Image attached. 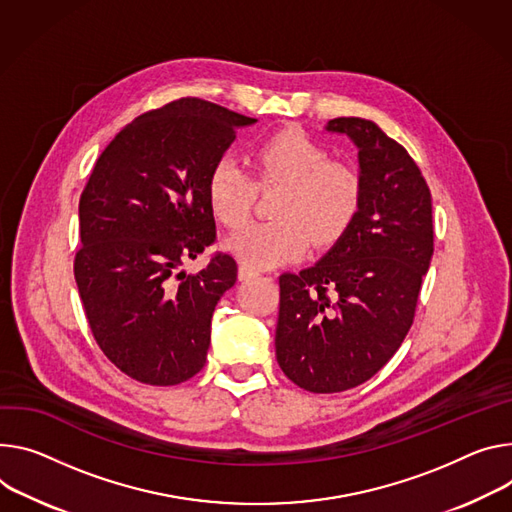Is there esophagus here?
<instances>
[{
    "instance_id": "obj_1",
    "label": "esophagus",
    "mask_w": 512,
    "mask_h": 512,
    "mask_svg": "<svg viewBox=\"0 0 512 512\" xmlns=\"http://www.w3.org/2000/svg\"><path fill=\"white\" fill-rule=\"evenodd\" d=\"M257 275H259V271H257L255 267L245 265V263H241V265H239V280H241V282L253 280V277H257Z\"/></svg>"
}]
</instances>
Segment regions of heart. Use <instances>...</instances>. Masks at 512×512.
Returning a JSON list of instances; mask_svg holds the SVG:
<instances>
[{"label": "heart", "mask_w": 512, "mask_h": 512, "mask_svg": "<svg viewBox=\"0 0 512 512\" xmlns=\"http://www.w3.org/2000/svg\"><path fill=\"white\" fill-rule=\"evenodd\" d=\"M257 183L237 159L220 157L206 181L212 214L228 228H239L251 214L257 185H284L273 206L275 220L249 224L226 247L251 267H275L300 259L308 243H337L359 214L363 183L359 173L300 128L275 132L255 147Z\"/></svg>", "instance_id": "heart-1"}]
</instances>
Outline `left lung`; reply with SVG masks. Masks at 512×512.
<instances>
[{
  "label": "left lung",
  "instance_id": "obj_1",
  "mask_svg": "<svg viewBox=\"0 0 512 512\" xmlns=\"http://www.w3.org/2000/svg\"><path fill=\"white\" fill-rule=\"evenodd\" d=\"M359 149L363 200L345 235L312 267L280 275L275 357L314 394L345 392L390 361L412 327L433 257L429 185L376 122L335 118Z\"/></svg>",
  "mask_w": 512,
  "mask_h": 512
}]
</instances>
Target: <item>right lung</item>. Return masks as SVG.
Returning <instances> with one entry per match:
<instances>
[{
	"instance_id": "obj_1",
	"label": "right lung",
	"mask_w": 512,
	"mask_h": 512,
	"mask_svg": "<svg viewBox=\"0 0 512 512\" xmlns=\"http://www.w3.org/2000/svg\"><path fill=\"white\" fill-rule=\"evenodd\" d=\"M253 122L181 98L126 124L89 175L75 282L96 343L136 382L175 386L206 363L212 312L237 263L216 253L194 275L181 265L214 243L208 173Z\"/></svg>"
}]
</instances>
